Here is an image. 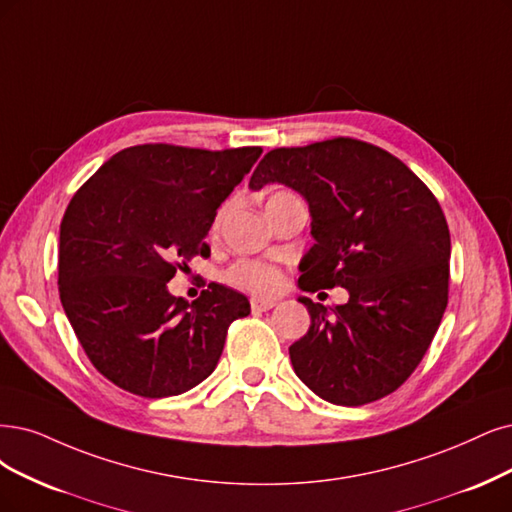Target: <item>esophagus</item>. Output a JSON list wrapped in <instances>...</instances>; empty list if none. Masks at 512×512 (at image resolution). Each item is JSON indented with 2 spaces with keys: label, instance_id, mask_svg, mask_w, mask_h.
<instances>
[{
  "label": "esophagus",
  "instance_id": "34e87169",
  "mask_svg": "<svg viewBox=\"0 0 512 512\" xmlns=\"http://www.w3.org/2000/svg\"><path fill=\"white\" fill-rule=\"evenodd\" d=\"M276 306L274 299H263V297H253L251 299V310L253 312H268Z\"/></svg>",
  "mask_w": 512,
  "mask_h": 512
}]
</instances>
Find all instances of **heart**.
<instances>
[{"label":"heart","instance_id":"obj_1","mask_svg":"<svg viewBox=\"0 0 512 512\" xmlns=\"http://www.w3.org/2000/svg\"><path fill=\"white\" fill-rule=\"evenodd\" d=\"M285 196H289V194H274L270 200L285 198ZM225 213H227V204L219 208L215 227L221 223ZM227 278H230V282H234L236 287L249 289L255 293H272L280 287V282H282V276L276 268L268 266V263H259V261H238L236 266L227 272Z\"/></svg>","mask_w":512,"mask_h":512}]
</instances>
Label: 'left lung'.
Masks as SVG:
<instances>
[{
  "label": "left lung",
  "instance_id": "left-lung-1",
  "mask_svg": "<svg viewBox=\"0 0 512 512\" xmlns=\"http://www.w3.org/2000/svg\"><path fill=\"white\" fill-rule=\"evenodd\" d=\"M287 185L308 202L314 246L301 291L344 287V306L297 297L310 329L289 348L320 399L358 407L394 392L420 365L447 308L451 240L430 189L388 151L331 139L272 149L249 187Z\"/></svg>",
  "mask_w": 512,
  "mask_h": 512
}]
</instances>
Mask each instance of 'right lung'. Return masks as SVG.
Instances as JSON below:
<instances>
[{
	"label": "right lung",
	"instance_id": "right-lung-1",
	"mask_svg": "<svg viewBox=\"0 0 512 512\" xmlns=\"http://www.w3.org/2000/svg\"><path fill=\"white\" fill-rule=\"evenodd\" d=\"M261 151L128 147L71 198L59 236L61 304L109 382L164 399L215 371L227 327L251 314L249 299L213 282L187 304L166 282L179 261L211 255L204 238L217 208Z\"/></svg>",
	"mask_w": 512,
	"mask_h": 512
}]
</instances>
